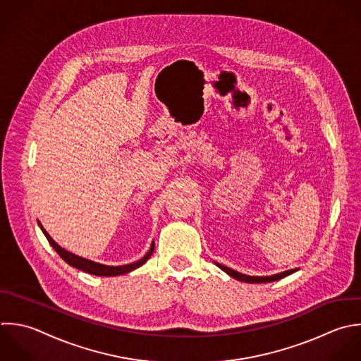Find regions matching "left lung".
<instances>
[{
	"label": "left lung",
	"instance_id": "left-lung-1",
	"mask_svg": "<svg viewBox=\"0 0 361 361\" xmlns=\"http://www.w3.org/2000/svg\"><path fill=\"white\" fill-rule=\"evenodd\" d=\"M221 270H224L228 276H231L232 279H236L238 281H243V283H249V284H260V283H271V281H277V280H281L293 273H295L297 270L300 269H291V270H287V271H283V273H277V274H273V276H246V274H242L233 269H229L226 266H222L219 263H215Z\"/></svg>",
	"mask_w": 361,
	"mask_h": 361
}]
</instances>
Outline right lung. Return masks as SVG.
<instances>
[{"instance_id": "add662e5", "label": "right lung", "mask_w": 361, "mask_h": 361, "mask_svg": "<svg viewBox=\"0 0 361 361\" xmlns=\"http://www.w3.org/2000/svg\"><path fill=\"white\" fill-rule=\"evenodd\" d=\"M39 224V228L42 229L43 235L46 236L47 242L50 243V246L57 252V255L67 263L70 264L71 267H75L81 271H85L88 274H92V276H101V277H114V276H122V274H126V273H130L136 269H139L140 266H143L152 256L153 250H154V242H152V246L149 249V252L137 262L135 263H130V264H125V266H105V264H101V263H97V262H92V260H88V259H84V257H80L66 249H63L61 246H59L51 238L50 235L44 231V228L42 226V224L37 221Z\"/></svg>"}]
</instances>
